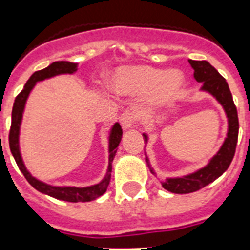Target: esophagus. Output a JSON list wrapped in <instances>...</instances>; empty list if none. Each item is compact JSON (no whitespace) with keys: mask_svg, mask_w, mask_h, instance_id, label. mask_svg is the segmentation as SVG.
<instances>
[{"mask_svg":"<svg viewBox=\"0 0 250 250\" xmlns=\"http://www.w3.org/2000/svg\"><path fill=\"white\" fill-rule=\"evenodd\" d=\"M119 123H121L122 128L125 129H125L132 128L133 123H135V115L129 110H125V113L119 117Z\"/></svg>","mask_w":250,"mask_h":250,"instance_id":"esophagus-1","label":"esophagus"}]
</instances>
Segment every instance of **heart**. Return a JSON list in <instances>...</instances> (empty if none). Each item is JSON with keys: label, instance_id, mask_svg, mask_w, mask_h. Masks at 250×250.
Instances as JSON below:
<instances>
[{"label": "heart", "instance_id": "heart-1", "mask_svg": "<svg viewBox=\"0 0 250 250\" xmlns=\"http://www.w3.org/2000/svg\"><path fill=\"white\" fill-rule=\"evenodd\" d=\"M186 85V76L179 70L166 71L150 66L123 67L113 79L114 90L125 96L149 95V106L161 107L179 97Z\"/></svg>", "mask_w": 250, "mask_h": 250}]
</instances>
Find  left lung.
Here are the masks:
<instances>
[{
	"label": "left lung",
	"instance_id": "left-lung-1",
	"mask_svg": "<svg viewBox=\"0 0 250 250\" xmlns=\"http://www.w3.org/2000/svg\"><path fill=\"white\" fill-rule=\"evenodd\" d=\"M189 64L194 70L193 76L198 83H201V92L211 94L215 100L222 105L225 110L229 129L223 144L217 152V154L208 162L200 170L194 171L192 174L184 175V176H176V178H166L161 180V184L165 189L172 193L186 194L192 193L196 190L201 189L210 183H213L218 179L227 168H229L235 150H236L237 136H239V118H237L236 106L233 104L232 94L229 88V84L226 79L208 62V61H193L189 60ZM144 143H148V135L143 133ZM149 170L153 175H156V171L153 170L149 164L148 157L145 158Z\"/></svg>",
	"mask_w": 250,
	"mask_h": 250
}]
</instances>
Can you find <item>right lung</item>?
I'll list each match as a JSON object with an SVG mask.
<instances>
[{"label":"right lung","mask_w":250,"mask_h":250,"mask_svg":"<svg viewBox=\"0 0 250 250\" xmlns=\"http://www.w3.org/2000/svg\"><path fill=\"white\" fill-rule=\"evenodd\" d=\"M76 70H78V63H72V62H67V61H57V62H53L52 64H49L48 67H45L44 70L33 72L31 78L27 80L23 90L18 94L15 101H14L13 113H11V128H10L9 133V145L11 154H13L19 170L21 171V174L24 175V178L28 180L29 184L35 189H37L41 193L48 194L50 197L57 198V200H62V201L86 202L93 201V200L98 198L107 189L110 178H111V164H113L114 157L117 154L118 145L121 143L122 135H123V131H122V127L119 123H114L109 132V166H107L105 176L102 178L100 183L89 187H60L41 182L37 178L32 176V174L27 170V167L23 162V158H21V146H19V135H21V119H23V113H24L25 102L28 100L29 93L32 92L35 85L39 82L50 79V78H54V76L64 75V74L72 75V74H75Z\"/></svg>","instance_id":"obj_1"}]
</instances>
